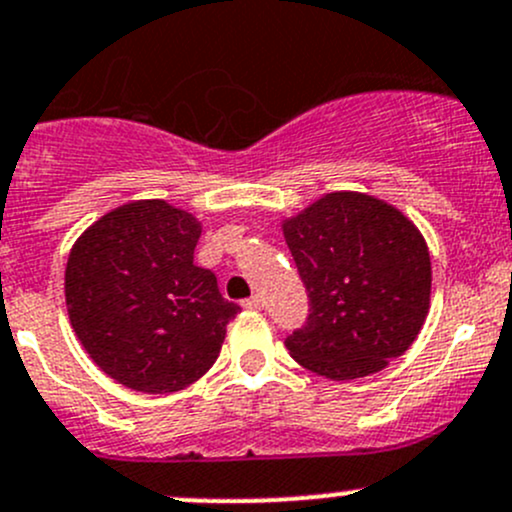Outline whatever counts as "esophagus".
<instances>
[{
    "instance_id": "obj_1",
    "label": "esophagus",
    "mask_w": 512,
    "mask_h": 512,
    "mask_svg": "<svg viewBox=\"0 0 512 512\" xmlns=\"http://www.w3.org/2000/svg\"><path fill=\"white\" fill-rule=\"evenodd\" d=\"M242 307H247V310H262V307H265V300H262L260 295H252L247 297V300H242Z\"/></svg>"
}]
</instances>
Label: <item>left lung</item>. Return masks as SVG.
Instances as JSON below:
<instances>
[{"label":"left lung","mask_w":512,"mask_h":512,"mask_svg":"<svg viewBox=\"0 0 512 512\" xmlns=\"http://www.w3.org/2000/svg\"><path fill=\"white\" fill-rule=\"evenodd\" d=\"M310 297L290 355L327 380L382 370L418 337L430 310V252L418 227L388 202L330 192L282 225Z\"/></svg>","instance_id":"obj_1"}]
</instances>
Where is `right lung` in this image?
I'll use <instances>...</instances> for the list:
<instances>
[{"instance_id":"right-lung-1","label":"right lung","mask_w":512,"mask_h":512,"mask_svg":"<svg viewBox=\"0 0 512 512\" xmlns=\"http://www.w3.org/2000/svg\"><path fill=\"white\" fill-rule=\"evenodd\" d=\"M202 225L165 200L99 217L64 270L69 322L94 362L124 388L165 395L200 380L240 305L195 265Z\"/></svg>"}]
</instances>
